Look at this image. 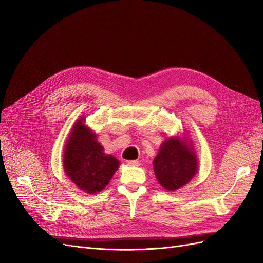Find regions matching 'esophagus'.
<instances>
[{
  "label": "esophagus",
  "instance_id": "esophagus-1",
  "mask_svg": "<svg viewBox=\"0 0 263 263\" xmlns=\"http://www.w3.org/2000/svg\"><path fill=\"white\" fill-rule=\"evenodd\" d=\"M126 163L128 165H132V166L139 165V161H137V160H128V161H126Z\"/></svg>",
  "mask_w": 263,
  "mask_h": 263
}]
</instances>
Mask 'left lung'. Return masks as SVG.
<instances>
[{
	"label": "left lung",
	"mask_w": 263,
	"mask_h": 263,
	"mask_svg": "<svg viewBox=\"0 0 263 263\" xmlns=\"http://www.w3.org/2000/svg\"><path fill=\"white\" fill-rule=\"evenodd\" d=\"M154 171L157 181L168 191H176L192 180L198 169L197 156L192 140L172 136L162 141L154 159Z\"/></svg>",
	"instance_id": "8db88e82"
}]
</instances>
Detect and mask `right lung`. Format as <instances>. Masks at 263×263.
<instances>
[{"label":"right lung","mask_w":263,"mask_h":263,"mask_svg":"<svg viewBox=\"0 0 263 263\" xmlns=\"http://www.w3.org/2000/svg\"><path fill=\"white\" fill-rule=\"evenodd\" d=\"M118 166V159L104 153L97 133L85 125L84 117L77 119L63 150L67 177L83 192L95 194L108 184Z\"/></svg>","instance_id":"right-lung-1"}]
</instances>
